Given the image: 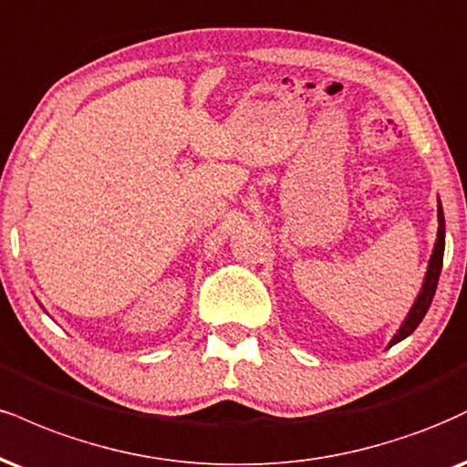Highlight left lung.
<instances>
[{"mask_svg": "<svg viewBox=\"0 0 467 467\" xmlns=\"http://www.w3.org/2000/svg\"><path fill=\"white\" fill-rule=\"evenodd\" d=\"M437 219H440V230H437V241H435V248H432V256H431V263H429V272H426L422 291H420L418 300H415L413 308L409 311L407 319L402 322L400 330H398V333L394 335V339H391L389 346H394V344H398V341H402L404 337H409L415 328H418L420 322H422L424 316H426V311H429L432 296H435L437 283H440V274H441V263H443V245H446V222H443L441 206H440V211H437Z\"/></svg>", "mask_w": 467, "mask_h": 467, "instance_id": "8db88e82", "label": "left lung"}]
</instances>
